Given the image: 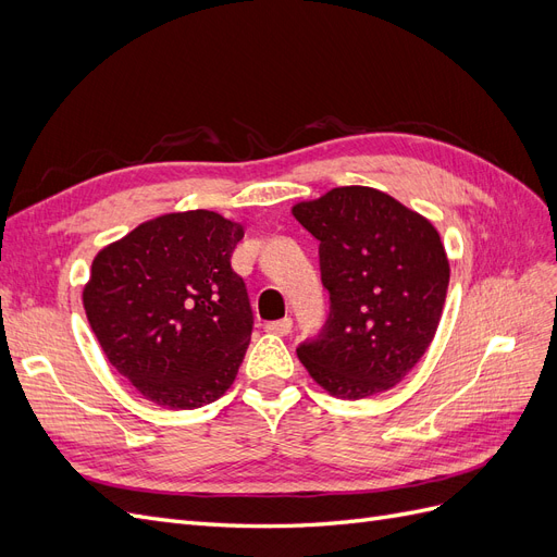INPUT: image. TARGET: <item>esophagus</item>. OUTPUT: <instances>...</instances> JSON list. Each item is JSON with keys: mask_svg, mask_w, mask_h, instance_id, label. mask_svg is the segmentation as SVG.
<instances>
[{"mask_svg": "<svg viewBox=\"0 0 557 557\" xmlns=\"http://www.w3.org/2000/svg\"><path fill=\"white\" fill-rule=\"evenodd\" d=\"M264 330L269 334H278V336H285L293 332V320L290 318H281V320H274V323H267Z\"/></svg>", "mask_w": 557, "mask_h": 557, "instance_id": "esophagus-1", "label": "esophagus"}]
</instances>
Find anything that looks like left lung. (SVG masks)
<instances>
[{"label": "left lung", "mask_w": 557, "mask_h": 557, "mask_svg": "<svg viewBox=\"0 0 557 557\" xmlns=\"http://www.w3.org/2000/svg\"><path fill=\"white\" fill-rule=\"evenodd\" d=\"M293 215L320 242V278L330 293L327 323L297 358L334 397L391 391L440 327L450 278L440 232L367 185L299 201Z\"/></svg>", "instance_id": "obj_1"}]
</instances>
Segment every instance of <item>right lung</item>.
<instances>
[{"mask_svg": "<svg viewBox=\"0 0 557 557\" xmlns=\"http://www.w3.org/2000/svg\"><path fill=\"white\" fill-rule=\"evenodd\" d=\"M244 227L215 211L164 213L102 248L83 307L109 362L164 409L225 395L252 332L232 250Z\"/></svg>", "mask_w": 557, "mask_h": 557, "instance_id": "right-lung-1", "label": "right lung"}]
</instances>
